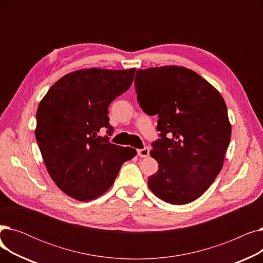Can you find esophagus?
I'll return each mask as SVG.
<instances>
[{"instance_id": "1", "label": "esophagus", "mask_w": 263, "mask_h": 263, "mask_svg": "<svg viewBox=\"0 0 263 263\" xmlns=\"http://www.w3.org/2000/svg\"><path fill=\"white\" fill-rule=\"evenodd\" d=\"M137 156L141 158H147L149 156V148L145 147L143 149H139L137 150Z\"/></svg>"}]
</instances>
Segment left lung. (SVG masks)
<instances>
[{"instance_id":"8db88e82","label":"left lung","mask_w":263,"mask_h":263,"mask_svg":"<svg viewBox=\"0 0 263 263\" xmlns=\"http://www.w3.org/2000/svg\"><path fill=\"white\" fill-rule=\"evenodd\" d=\"M137 101L158 115L161 139L150 156L159 171L148 186L160 199L185 204L201 196L223 167L231 136L226 103L199 74L180 66L139 69Z\"/></svg>"}]
</instances>
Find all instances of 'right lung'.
Masks as SVG:
<instances>
[{
  "label": "right lung",
  "mask_w": 263,
  "mask_h": 263,
  "mask_svg": "<svg viewBox=\"0 0 263 263\" xmlns=\"http://www.w3.org/2000/svg\"><path fill=\"white\" fill-rule=\"evenodd\" d=\"M129 70L82 69L60 79L37 108L35 136L50 177L65 194L81 201L101 196L115 181L121 165L136 150L101 137L110 135L108 105L127 91Z\"/></svg>",
  "instance_id": "right-lung-1"
}]
</instances>
